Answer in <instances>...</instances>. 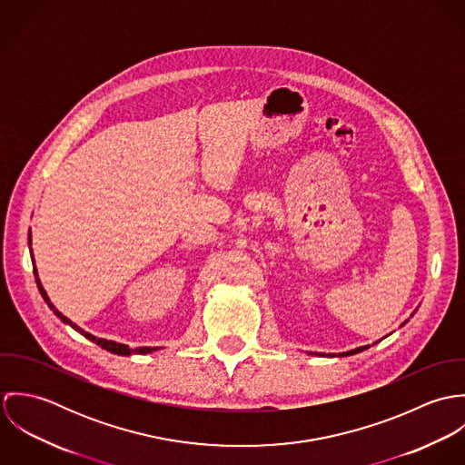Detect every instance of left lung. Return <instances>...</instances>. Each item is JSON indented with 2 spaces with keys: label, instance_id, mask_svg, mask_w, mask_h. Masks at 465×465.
Returning <instances> with one entry per match:
<instances>
[{
  "label": "left lung",
  "instance_id": "8db88e82",
  "mask_svg": "<svg viewBox=\"0 0 465 465\" xmlns=\"http://www.w3.org/2000/svg\"><path fill=\"white\" fill-rule=\"evenodd\" d=\"M371 345H363V347H356V349H352V351H347V352H340L338 356H351V354H358V352H361V351H365V349H369ZM322 356H326V354H322Z\"/></svg>",
  "mask_w": 465,
  "mask_h": 465
}]
</instances>
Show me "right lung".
<instances>
[{
    "label": "right lung",
    "mask_w": 465,
    "mask_h": 465,
    "mask_svg": "<svg viewBox=\"0 0 465 465\" xmlns=\"http://www.w3.org/2000/svg\"><path fill=\"white\" fill-rule=\"evenodd\" d=\"M28 245H32V236L28 234ZM32 262H34V256H32ZM34 273H35V282H37V286H39V292H41V295H43V299H45V302L50 306V310H54V313L67 324V326H71L74 331L80 332V334H84L87 340H91V341H94V343H98L102 349H105V351H109V352H114V354H122V356H129V354H148V352H153L157 347H137V349H131L129 345H125V343H118V341H113V340H105V338H96L94 334H91V332L84 331L82 328H78L76 324H73L67 317H64L54 304H52V301H50V297L46 295V292H45V288H43V284H41V279L37 277V270L34 268Z\"/></svg>",
    "instance_id": "1"
}]
</instances>
